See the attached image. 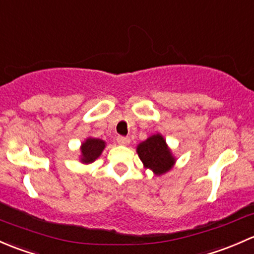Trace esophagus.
Here are the masks:
<instances>
[{
	"label": "esophagus",
	"instance_id": "esophagus-1",
	"mask_svg": "<svg viewBox=\"0 0 254 254\" xmlns=\"http://www.w3.org/2000/svg\"><path fill=\"white\" fill-rule=\"evenodd\" d=\"M129 138L128 137H122V135H119V137H117V143H119V144H121V145H127V144H129Z\"/></svg>",
	"mask_w": 254,
	"mask_h": 254
}]
</instances>
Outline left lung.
<instances>
[{"mask_svg":"<svg viewBox=\"0 0 254 254\" xmlns=\"http://www.w3.org/2000/svg\"><path fill=\"white\" fill-rule=\"evenodd\" d=\"M137 153L143 165L155 175H163L170 171L176 159L166 144L161 134H154L137 146Z\"/></svg>","mask_w":254,"mask_h":254,"instance_id":"obj_1","label":"left lung"}]
</instances>
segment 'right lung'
I'll return each mask as SVG.
<instances>
[{"label": "right lung", "mask_w": 254, "mask_h": 254, "mask_svg": "<svg viewBox=\"0 0 254 254\" xmlns=\"http://www.w3.org/2000/svg\"><path fill=\"white\" fill-rule=\"evenodd\" d=\"M104 148H105V142L98 138H88L85 142L82 143L80 146V161L83 164H90L95 161L99 156L103 153Z\"/></svg>", "instance_id": "right-lung-1"}]
</instances>
